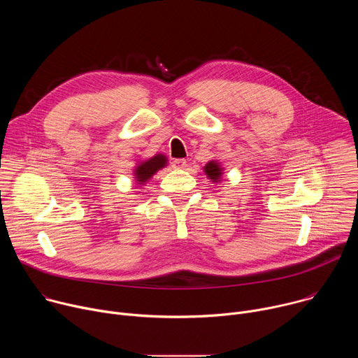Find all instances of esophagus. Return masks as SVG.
Wrapping results in <instances>:
<instances>
[{"label":"esophagus","mask_w":358,"mask_h":358,"mask_svg":"<svg viewBox=\"0 0 358 358\" xmlns=\"http://www.w3.org/2000/svg\"><path fill=\"white\" fill-rule=\"evenodd\" d=\"M187 166H188L187 160H184V159H176L173 162V167H176V169H185Z\"/></svg>","instance_id":"obj_1"}]
</instances>
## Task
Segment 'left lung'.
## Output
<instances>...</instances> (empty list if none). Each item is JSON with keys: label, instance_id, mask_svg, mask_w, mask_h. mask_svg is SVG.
<instances>
[{"label": "left lung", "instance_id": "8db88e82", "mask_svg": "<svg viewBox=\"0 0 358 358\" xmlns=\"http://www.w3.org/2000/svg\"><path fill=\"white\" fill-rule=\"evenodd\" d=\"M206 174L210 177V180H213V181H220V177H221V171H222V169L218 166V163H215V162H210L206 167Z\"/></svg>", "mask_w": 358, "mask_h": 358}]
</instances>
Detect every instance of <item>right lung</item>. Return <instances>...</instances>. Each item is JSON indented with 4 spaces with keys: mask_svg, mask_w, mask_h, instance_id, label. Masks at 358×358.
<instances>
[{
    "mask_svg": "<svg viewBox=\"0 0 358 358\" xmlns=\"http://www.w3.org/2000/svg\"><path fill=\"white\" fill-rule=\"evenodd\" d=\"M166 163H167V159L163 155H157L155 157H151L150 160L138 164L134 171L138 184H144L147 180H150L152 174L157 173L160 169L166 166Z\"/></svg>",
    "mask_w": 358,
    "mask_h": 358,
    "instance_id": "1",
    "label": "right lung"
}]
</instances>
